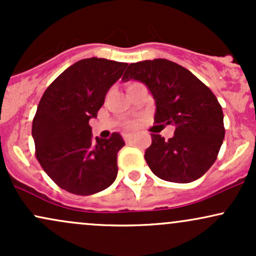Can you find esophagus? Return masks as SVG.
Wrapping results in <instances>:
<instances>
[{"mask_svg": "<svg viewBox=\"0 0 256 256\" xmlns=\"http://www.w3.org/2000/svg\"><path fill=\"white\" fill-rule=\"evenodd\" d=\"M122 137H124L125 142H130L132 138H134V134H125Z\"/></svg>", "mask_w": 256, "mask_h": 256, "instance_id": "1", "label": "esophagus"}]
</instances>
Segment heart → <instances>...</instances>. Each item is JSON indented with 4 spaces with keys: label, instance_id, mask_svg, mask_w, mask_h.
Here are the masks:
<instances>
[{
    "label": "heart",
    "instance_id": "1",
    "mask_svg": "<svg viewBox=\"0 0 256 256\" xmlns=\"http://www.w3.org/2000/svg\"><path fill=\"white\" fill-rule=\"evenodd\" d=\"M138 125V120H131V122H126V128H136Z\"/></svg>",
    "mask_w": 256,
    "mask_h": 256
}]
</instances>
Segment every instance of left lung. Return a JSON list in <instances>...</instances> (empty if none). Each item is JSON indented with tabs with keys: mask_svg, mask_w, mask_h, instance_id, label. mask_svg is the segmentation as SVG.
Wrapping results in <instances>:
<instances>
[{
	"mask_svg": "<svg viewBox=\"0 0 256 256\" xmlns=\"http://www.w3.org/2000/svg\"><path fill=\"white\" fill-rule=\"evenodd\" d=\"M122 79L144 83L155 100V124L176 128L168 140L152 134L144 154L152 172L173 183L202 177L216 160L225 137L222 106L210 88L166 58L130 64Z\"/></svg>",
	"mask_w": 256,
	"mask_h": 256,
	"instance_id": "8db88e82",
	"label": "left lung"
}]
</instances>
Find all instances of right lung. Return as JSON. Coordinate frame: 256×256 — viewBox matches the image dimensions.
Returning a JSON list of instances; mask_svg holds the SVG:
<instances>
[{"instance_id":"right-lung-1","label":"right lung","mask_w":256,"mask_h":256,"mask_svg":"<svg viewBox=\"0 0 256 256\" xmlns=\"http://www.w3.org/2000/svg\"><path fill=\"white\" fill-rule=\"evenodd\" d=\"M126 66L107 58H83L44 91L32 122V137L38 162L61 189L88 196L116 180V156L124 140L114 132L108 140L96 137L92 143L89 120L98 116L108 90Z\"/></svg>"}]
</instances>
